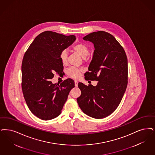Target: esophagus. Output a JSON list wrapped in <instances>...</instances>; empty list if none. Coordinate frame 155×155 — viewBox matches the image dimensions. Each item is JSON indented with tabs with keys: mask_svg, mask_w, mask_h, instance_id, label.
Listing matches in <instances>:
<instances>
[{
	"mask_svg": "<svg viewBox=\"0 0 155 155\" xmlns=\"http://www.w3.org/2000/svg\"><path fill=\"white\" fill-rule=\"evenodd\" d=\"M78 81H74V84H75V86L77 87L78 86Z\"/></svg>",
	"mask_w": 155,
	"mask_h": 155,
	"instance_id": "obj_1",
	"label": "esophagus"
}]
</instances>
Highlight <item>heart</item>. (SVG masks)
<instances>
[{
    "label": "heart",
    "mask_w": 155,
    "mask_h": 155,
    "mask_svg": "<svg viewBox=\"0 0 155 155\" xmlns=\"http://www.w3.org/2000/svg\"><path fill=\"white\" fill-rule=\"evenodd\" d=\"M73 50L75 52L78 54L82 58H85L89 54V48L85 44L80 43L77 44L73 47ZM68 52L67 50H63L60 54L59 58L63 64H66L68 62ZM82 73L81 68H77L74 67H71L66 71V73L69 77L77 79L80 77Z\"/></svg>",
    "instance_id": "1"
}]
</instances>
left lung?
<instances>
[{"label": "left lung", "mask_w": 155, "mask_h": 155, "mask_svg": "<svg viewBox=\"0 0 155 155\" xmlns=\"http://www.w3.org/2000/svg\"><path fill=\"white\" fill-rule=\"evenodd\" d=\"M83 39L94 47L85 78L98 82L95 87L79 82L81 94L77 100L87 115L102 119L111 115L122 99L127 85V58L124 48L109 33L94 31Z\"/></svg>", "instance_id": "1"}]
</instances>
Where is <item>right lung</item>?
Wrapping results in <instances>:
<instances>
[{"label": "right lung", "mask_w": 155, "mask_h": 155, "mask_svg": "<svg viewBox=\"0 0 155 155\" xmlns=\"http://www.w3.org/2000/svg\"><path fill=\"white\" fill-rule=\"evenodd\" d=\"M75 39L74 35L44 31L35 38L24 56L21 67L24 97L32 114L42 120L52 119L61 114L70 91L75 87L71 78L60 85L50 80L54 73L63 71L60 54Z\"/></svg>", "instance_id": "add662e5"}]
</instances>
